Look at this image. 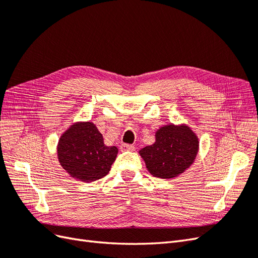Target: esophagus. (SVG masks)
I'll use <instances>...</instances> for the list:
<instances>
[{
	"mask_svg": "<svg viewBox=\"0 0 258 258\" xmlns=\"http://www.w3.org/2000/svg\"><path fill=\"white\" fill-rule=\"evenodd\" d=\"M120 151L121 152H134L135 151V146L134 145H129V144H121L120 145Z\"/></svg>",
	"mask_w": 258,
	"mask_h": 258,
	"instance_id": "obj_1",
	"label": "esophagus"
}]
</instances>
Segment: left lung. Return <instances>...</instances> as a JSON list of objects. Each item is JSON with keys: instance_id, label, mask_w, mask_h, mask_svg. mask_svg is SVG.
Segmentation results:
<instances>
[{"instance_id": "8db88e82", "label": "left lung", "mask_w": 258, "mask_h": 258, "mask_svg": "<svg viewBox=\"0 0 258 258\" xmlns=\"http://www.w3.org/2000/svg\"><path fill=\"white\" fill-rule=\"evenodd\" d=\"M199 139L186 123H168L155 134V142L139 152L152 175L175 178L184 173L196 159Z\"/></svg>"}]
</instances>
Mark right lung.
Returning <instances> with one entry per match:
<instances>
[{
    "label": "right lung",
    "mask_w": 258,
    "mask_h": 258,
    "mask_svg": "<svg viewBox=\"0 0 258 258\" xmlns=\"http://www.w3.org/2000/svg\"><path fill=\"white\" fill-rule=\"evenodd\" d=\"M118 148L104 144L103 136L92 121L73 122L57 145L60 166L82 182H93L110 172Z\"/></svg>",
    "instance_id": "1"
}]
</instances>
